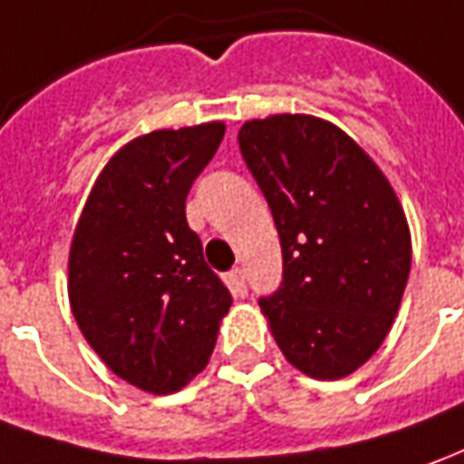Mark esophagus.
I'll list each match as a JSON object with an SVG mask.
<instances>
[{
  "label": "esophagus",
  "mask_w": 464,
  "mask_h": 464,
  "mask_svg": "<svg viewBox=\"0 0 464 464\" xmlns=\"http://www.w3.org/2000/svg\"><path fill=\"white\" fill-rule=\"evenodd\" d=\"M227 280H229V290H232L237 298H245V295H247V280H245V273H242L239 267H235L232 273L227 275Z\"/></svg>",
  "instance_id": "obj_1"
}]
</instances>
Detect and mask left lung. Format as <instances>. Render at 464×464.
<instances>
[{"label":"left lung","instance_id":"8db88e82","mask_svg":"<svg viewBox=\"0 0 464 464\" xmlns=\"http://www.w3.org/2000/svg\"><path fill=\"white\" fill-rule=\"evenodd\" d=\"M237 140L283 247V283L260 298L273 338L305 376L343 379L397 318L411 267L404 209L372 156L324 118H252Z\"/></svg>","mask_w":464,"mask_h":464}]
</instances>
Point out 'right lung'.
<instances>
[{
	"instance_id": "right-lung-1",
	"label": "right lung",
	"mask_w": 464,
	"mask_h": 464,
	"mask_svg": "<svg viewBox=\"0 0 464 464\" xmlns=\"http://www.w3.org/2000/svg\"><path fill=\"white\" fill-rule=\"evenodd\" d=\"M225 123L161 129L121 146L95 179L67 260L80 331L111 372L174 394L209 363L229 290L187 225V194Z\"/></svg>"
}]
</instances>
